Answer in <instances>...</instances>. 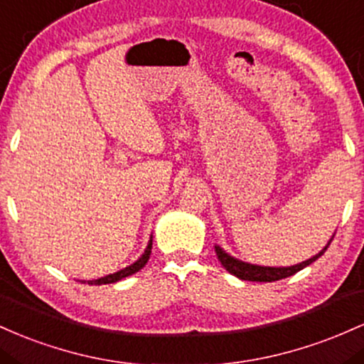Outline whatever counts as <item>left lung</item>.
<instances>
[{"instance_id": "obj_1", "label": "left lung", "mask_w": 364, "mask_h": 364, "mask_svg": "<svg viewBox=\"0 0 364 364\" xmlns=\"http://www.w3.org/2000/svg\"><path fill=\"white\" fill-rule=\"evenodd\" d=\"M330 242H332V239H330ZM330 242L326 244V246L321 249L316 256H313V258H309L308 261H303V263L294 264V267H287V268L258 267V264L244 263V261H239V259L232 258V256H228L227 252L218 246H215V251H216V256H218L220 263L223 264V268H225L228 273H232V275H235L237 279L249 280V282H275V280L287 279V277H291V275H294V273L303 270V268L308 267V264H311L313 261H316L321 255H323V252L326 251V247L330 246Z\"/></svg>"}]
</instances>
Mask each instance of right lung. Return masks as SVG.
<instances>
[{
    "label": "right lung",
    "mask_w": 364,
    "mask_h": 364,
    "mask_svg": "<svg viewBox=\"0 0 364 364\" xmlns=\"http://www.w3.org/2000/svg\"><path fill=\"white\" fill-rule=\"evenodd\" d=\"M151 247H153V240H149V244H148V247H146V251H144V255L141 256V258H139L136 263L134 264H130V267H127V268H124V270H120V272H117V273H112V275H106V277H103V279H97V280H89L87 284H94V285H103V284H115V282H118V280H122V279H125V277H129V275H132V273H136V272H139V270H142V268H144V264L148 263V259H149V255H151Z\"/></svg>",
    "instance_id": "obj_1"
}]
</instances>
